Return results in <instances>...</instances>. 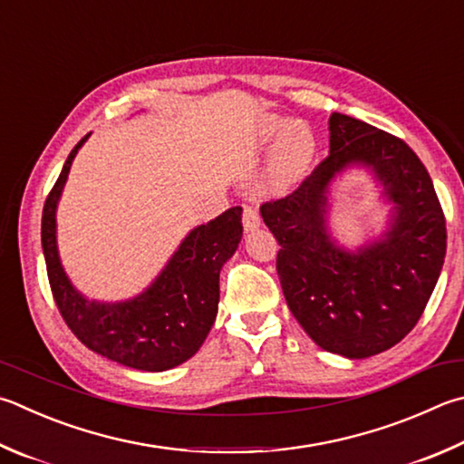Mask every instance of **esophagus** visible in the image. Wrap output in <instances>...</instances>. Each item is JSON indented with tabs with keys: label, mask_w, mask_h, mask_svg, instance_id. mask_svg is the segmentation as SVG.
Returning <instances> with one entry per match:
<instances>
[{
	"label": "esophagus",
	"mask_w": 464,
	"mask_h": 464,
	"mask_svg": "<svg viewBox=\"0 0 464 464\" xmlns=\"http://www.w3.org/2000/svg\"><path fill=\"white\" fill-rule=\"evenodd\" d=\"M261 223V217L256 207H243V229L254 231Z\"/></svg>",
	"instance_id": "esophagus-1"
}]
</instances>
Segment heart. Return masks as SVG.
<instances>
[{
  "mask_svg": "<svg viewBox=\"0 0 464 464\" xmlns=\"http://www.w3.org/2000/svg\"><path fill=\"white\" fill-rule=\"evenodd\" d=\"M272 174L280 187H292L300 180V176L308 170L316 151V140L313 130L304 121L266 120L259 123L257 140L261 144L272 141L275 136Z\"/></svg>",
  "mask_w": 464,
  "mask_h": 464,
  "instance_id": "1",
  "label": "heart"
}]
</instances>
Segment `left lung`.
Instances as JSON below:
<instances>
[{"label":"left lung","instance_id":"1","mask_svg":"<svg viewBox=\"0 0 464 464\" xmlns=\"http://www.w3.org/2000/svg\"><path fill=\"white\" fill-rule=\"evenodd\" d=\"M331 151L288 197L261 205L280 243L276 267L290 313L320 349L365 359L392 349L422 316L446 256V221L430 174L406 141L355 117L328 120ZM365 165L394 205L391 229L349 252L325 227L327 187Z\"/></svg>","mask_w":464,"mask_h":464}]
</instances>
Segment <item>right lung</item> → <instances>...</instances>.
Here are the masks:
<instances>
[{
    "instance_id": "right-lung-1",
    "label": "right lung",
    "mask_w": 464,
    "mask_h": 464,
    "mask_svg": "<svg viewBox=\"0 0 464 464\" xmlns=\"http://www.w3.org/2000/svg\"><path fill=\"white\" fill-rule=\"evenodd\" d=\"M89 136L66 158L42 210V249L50 290L64 323L85 347L140 372H166L195 355L215 323L218 274L243 235L241 207L195 227L156 280L136 298L89 300L64 274L56 246L58 198L72 160Z\"/></svg>"
}]
</instances>
